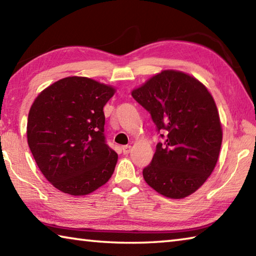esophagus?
Segmentation results:
<instances>
[{
	"label": "esophagus",
	"instance_id": "1",
	"mask_svg": "<svg viewBox=\"0 0 256 256\" xmlns=\"http://www.w3.org/2000/svg\"><path fill=\"white\" fill-rule=\"evenodd\" d=\"M122 150H123L124 154H128L130 151H131V146H123Z\"/></svg>",
	"mask_w": 256,
	"mask_h": 256
}]
</instances>
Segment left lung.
<instances>
[{"label":"left lung","mask_w":256,"mask_h":256,"mask_svg":"<svg viewBox=\"0 0 256 256\" xmlns=\"http://www.w3.org/2000/svg\"><path fill=\"white\" fill-rule=\"evenodd\" d=\"M151 114L164 142L144 170L150 188L170 198L190 196L204 184L219 158L222 128L214 97L196 78L164 70L132 90Z\"/></svg>","instance_id":"obj_1"}]
</instances>
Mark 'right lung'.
Masks as SVG:
<instances>
[{
  "instance_id": "obj_1",
  "label": "right lung",
  "mask_w": 256,
  "mask_h": 256,
  "mask_svg": "<svg viewBox=\"0 0 256 256\" xmlns=\"http://www.w3.org/2000/svg\"><path fill=\"white\" fill-rule=\"evenodd\" d=\"M114 86L68 76L38 94L30 107L27 138L38 168L60 192L81 196L106 184L118 156L106 144L104 106Z\"/></svg>"
}]
</instances>
